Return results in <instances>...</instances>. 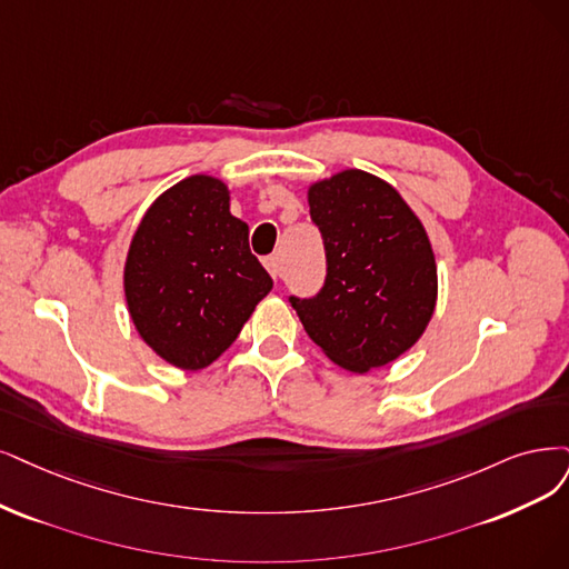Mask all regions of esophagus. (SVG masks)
I'll use <instances>...</instances> for the list:
<instances>
[{
  "instance_id": "obj_1",
  "label": "esophagus",
  "mask_w": 569,
  "mask_h": 569,
  "mask_svg": "<svg viewBox=\"0 0 569 569\" xmlns=\"http://www.w3.org/2000/svg\"><path fill=\"white\" fill-rule=\"evenodd\" d=\"M264 267H267V271L271 273L273 279L281 277V260H279V258H267V260H264Z\"/></svg>"
}]
</instances>
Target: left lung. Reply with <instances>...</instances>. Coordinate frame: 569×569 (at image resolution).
Returning <instances> with one entry per match:
<instances>
[{"mask_svg": "<svg viewBox=\"0 0 569 569\" xmlns=\"http://www.w3.org/2000/svg\"><path fill=\"white\" fill-rule=\"evenodd\" d=\"M326 246L317 298H290L313 345L366 375L422 338L438 300L436 256L422 220L387 180L347 168L307 187Z\"/></svg>", "mask_w": 569, "mask_h": 569, "instance_id": "obj_1", "label": "left lung"}]
</instances>
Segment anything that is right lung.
I'll return each instance as SVG.
<instances>
[{
  "mask_svg": "<svg viewBox=\"0 0 569 569\" xmlns=\"http://www.w3.org/2000/svg\"><path fill=\"white\" fill-rule=\"evenodd\" d=\"M273 281L231 216L229 187L197 173L161 192L123 262L129 317L159 359L203 370L239 338Z\"/></svg>",
  "mask_w": 569,
  "mask_h": 569,
  "instance_id": "1",
  "label": "right lung"
}]
</instances>
